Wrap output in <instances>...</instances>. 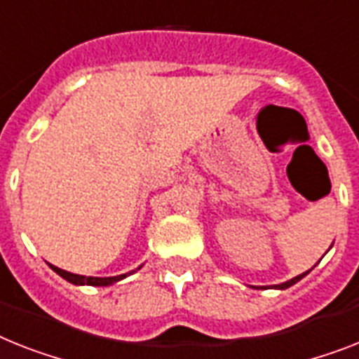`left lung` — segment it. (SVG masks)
<instances>
[{
	"mask_svg": "<svg viewBox=\"0 0 359 359\" xmlns=\"http://www.w3.org/2000/svg\"><path fill=\"white\" fill-rule=\"evenodd\" d=\"M308 271H310V269H308ZM308 271H304V273L297 275V277H293V279L286 280V283H283V284H277V286H275V288H279V290H286V288H290V286H292V284H295V283H297V280H301V279H303L304 275H308Z\"/></svg>",
	"mask_w": 359,
	"mask_h": 359,
	"instance_id": "8db88e82",
	"label": "left lung"
}]
</instances>
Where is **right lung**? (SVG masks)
<instances>
[{"label":"right lung","instance_id":"right-lung-1","mask_svg":"<svg viewBox=\"0 0 359 359\" xmlns=\"http://www.w3.org/2000/svg\"><path fill=\"white\" fill-rule=\"evenodd\" d=\"M49 266H51L53 271H56V273L60 275V277H64L66 280H69V283H73V284H90V286H108V284L117 283V280L124 279L126 275H130V273H124V275H117V277H84V275L69 273V271H66V269L56 268V266H53V264H49Z\"/></svg>","mask_w":359,"mask_h":359}]
</instances>
